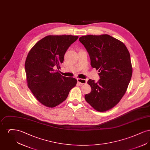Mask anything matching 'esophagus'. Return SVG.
<instances>
[{"instance_id":"34e87169","label":"esophagus","mask_w":150,"mask_h":150,"mask_svg":"<svg viewBox=\"0 0 150 150\" xmlns=\"http://www.w3.org/2000/svg\"><path fill=\"white\" fill-rule=\"evenodd\" d=\"M77 81L79 83L81 84H85L86 83V79H78Z\"/></svg>"}]
</instances>
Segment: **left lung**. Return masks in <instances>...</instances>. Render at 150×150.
Here are the masks:
<instances>
[{"label":"left lung","instance_id":"1","mask_svg":"<svg viewBox=\"0 0 150 150\" xmlns=\"http://www.w3.org/2000/svg\"><path fill=\"white\" fill-rule=\"evenodd\" d=\"M79 40L89 54L91 66L100 72L97 83L88 81L92 91L85 100L96 111H106L126 93L133 72L130 53L124 43L107 34L83 36Z\"/></svg>","mask_w":150,"mask_h":150}]
</instances>
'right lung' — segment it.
Here are the masks:
<instances>
[{"label": "right lung", "instance_id": "add662e5", "mask_svg": "<svg viewBox=\"0 0 150 150\" xmlns=\"http://www.w3.org/2000/svg\"><path fill=\"white\" fill-rule=\"evenodd\" d=\"M79 36H46L29 51L25 67L28 88L36 100L44 106L56 107L67 98L77 80L63 76L61 69L66 50Z\"/></svg>", "mask_w": 150, "mask_h": 150}]
</instances>
